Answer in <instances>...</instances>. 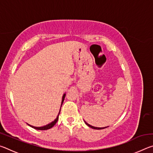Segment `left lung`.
<instances>
[{
	"label": "left lung",
	"instance_id": "8db88e82",
	"mask_svg": "<svg viewBox=\"0 0 153 153\" xmlns=\"http://www.w3.org/2000/svg\"><path fill=\"white\" fill-rule=\"evenodd\" d=\"M84 122H85V123H86L88 126L90 127V128H91L92 129H104V128H107V127H108V126H107V127H104V128H98V127H94V126H92L91 125H90V124L86 123L85 121H84Z\"/></svg>",
	"mask_w": 153,
	"mask_h": 153
}]
</instances>
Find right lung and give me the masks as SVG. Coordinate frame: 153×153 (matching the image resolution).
Wrapping results in <instances>:
<instances>
[{
  "instance_id": "right-lung-1",
  "label": "right lung",
  "mask_w": 153,
  "mask_h": 153,
  "mask_svg": "<svg viewBox=\"0 0 153 153\" xmlns=\"http://www.w3.org/2000/svg\"><path fill=\"white\" fill-rule=\"evenodd\" d=\"M65 94H66L65 93H64V94L63 95V97H62V100H61V107L62 105H63V101H64L65 97ZM60 111H61V108H60V110H59V114H58L57 117H56V118L55 119V120H54V121H52V122H51L50 123L47 124V125H46V126H42V127H35V126H31V125H30V124H28V123H27V125H29L30 127H32V128H34V129H38V130H46V129H51V128H53V127L55 125V124H56V122H57V121H58V119H59V113H60Z\"/></svg>"
}]
</instances>
